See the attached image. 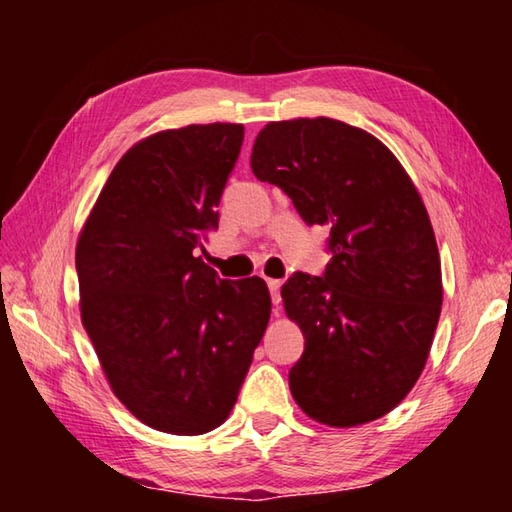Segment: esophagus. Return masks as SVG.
Returning <instances> with one entry per match:
<instances>
[{
  "mask_svg": "<svg viewBox=\"0 0 512 512\" xmlns=\"http://www.w3.org/2000/svg\"><path fill=\"white\" fill-rule=\"evenodd\" d=\"M268 284V291H271V300H273V305L277 307L280 305V289H282V280H268L266 282ZM277 311V309H275Z\"/></svg>",
  "mask_w": 512,
  "mask_h": 512,
  "instance_id": "34e87169",
  "label": "esophagus"
}]
</instances>
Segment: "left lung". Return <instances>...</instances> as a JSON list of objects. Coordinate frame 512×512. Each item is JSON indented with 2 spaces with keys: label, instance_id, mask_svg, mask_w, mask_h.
<instances>
[{
  "label": "left lung",
  "instance_id": "left-lung-1",
  "mask_svg": "<svg viewBox=\"0 0 512 512\" xmlns=\"http://www.w3.org/2000/svg\"><path fill=\"white\" fill-rule=\"evenodd\" d=\"M250 167L307 225H327L325 273H293L287 316L305 334L293 400L329 427H357L400 404L429 357L443 305L440 255L418 189L377 137L343 121H271Z\"/></svg>",
  "mask_w": 512,
  "mask_h": 512
}]
</instances>
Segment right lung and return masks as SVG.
I'll return each instance as SVG.
<instances>
[{"mask_svg":"<svg viewBox=\"0 0 512 512\" xmlns=\"http://www.w3.org/2000/svg\"><path fill=\"white\" fill-rule=\"evenodd\" d=\"M244 126L162 131L112 169L76 246L81 318L137 420L198 436L228 418L271 318L262 277L221 280L196 255L219 228Z\"/></svg>","mask_w":512,"mask_h":512,"instance_id":"add662e5","label":"right lung"}]
</instances>
